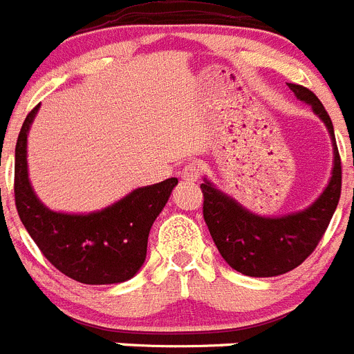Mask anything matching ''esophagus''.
Segmentation results:
<instances>
[{
	"instance_id": "1",
	"label": "esophagus",
	"mask_w": 354,
	"mask_h": 354,
	"mask_svg": "<svg viewBox=\"0 0 354 354\" xmlns=\"http://www.w3.org/2000/svg\"><path fill=\"white\" fill-rule=\"evenodd\" d=\"M180 177H183L184 180H197L198 177H201V166L193 161L186 162L183 171H180Z\"/></svg>"
}]
</instances>
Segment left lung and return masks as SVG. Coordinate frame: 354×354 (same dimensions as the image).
Segmentation results:
<instances>
[{
	"instance_id": "obj_1",
	"label": "left lung",
	"mask_w": 354,
	"mask_h": 354,
	"mask_svg": "<svg viewBox=\"0 0 354 354\" xmlns=\"http://www.w3.org/2000/svg\"><path fill=\"white\" fill-rule=\"evenodd\" d=\"M288 87L299 100L312 105L313 113L326 123L333 140V174L321 197L304 211L265 218L241 207L209 180L201 184L204 195L202 213L214 245L234 270L250 277L279 276L303 263L324 236L342 189V166L331 118L312 91L297 84H288Z\"/></svg>"
}]
</instances>
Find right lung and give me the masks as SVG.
<instances>
[{
    "mask_svg": "<svg viewBox=\"0 0 354 354\" xmlns=\"http://www.w3.org/2000/svg\"><path fill=\"white\" fill-rule=\"evenodd\" d=\"M39 105L26 116L16 143L14 195L21 222L44 258L64 276L84 285H113L131 279L145 263L148 232L177 179L134 189L96 213L68 214L48 209L30 186L26 162V136Z\"/></svg>",
    "mask_w": 354,
    "mask_h": 354,
    "instance_id": "1",
    "label": "right lung"
}]
</instances>
